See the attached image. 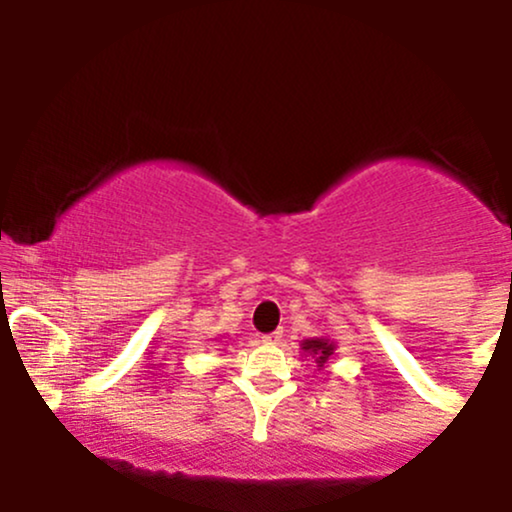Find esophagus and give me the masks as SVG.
Listing matches in <instances>:
<instances>
[{
  "label": "esophagus",
  "mask_w": 512,
  "mask_h": 512,
  "mask_svg": "<svg viewBox=\"0 0 512 512\" xmlns=\"http://www.w3.org/2000/svg\"><path fill=\"white\" fill-rule=\"evenodd\" d=\"M281 337H284V330H274L269 334H262V342L264 344H279Z\"/></svg>",
  "instance_id": "obj_1"
}]
</instances>
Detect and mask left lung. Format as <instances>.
<instances>
[{"instance_id":"1","label":"left lung","mask_w":512,"mask_h":512,"mask_svg":"<svg viewBox=\"0 0 512 512\" xmlns=\"http://www.w3.org/2000/svg\"><path fill=\"white\" fill-rule=\"evenodd\" d=\"M303 349L305 351H310V354H313V358L317 363H325L327 358L332 356V351H334V346L327 342V339H308V342L303 344Z\"/></svg>"}]
</instances>
